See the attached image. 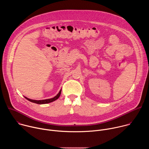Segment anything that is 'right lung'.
Returning <instances> with one entry per match:
<instances>
[{
    "instance_id": "1",
    "label": "right lung",
    "mask_w": 149,
    "mask_h": 149,
    "mask_svg": "<svg viewBox=\"0 0 149 149\" xmlns=\"http://www.w3.org/2000/svg\"><path fill=\"white\" fill-rule=\"evenodd\" d=\"M61 90H60V91L59 92V93L55 96L54 97V98H49V99H47V100H31L29 98H28L26 97H25V98H26L28 100H29V101L31 102H34V103H36V104H47V103H49V102H51L52 101H54L55 100H57L60 95H61Z\"/></svg>"
}]
</instances>
